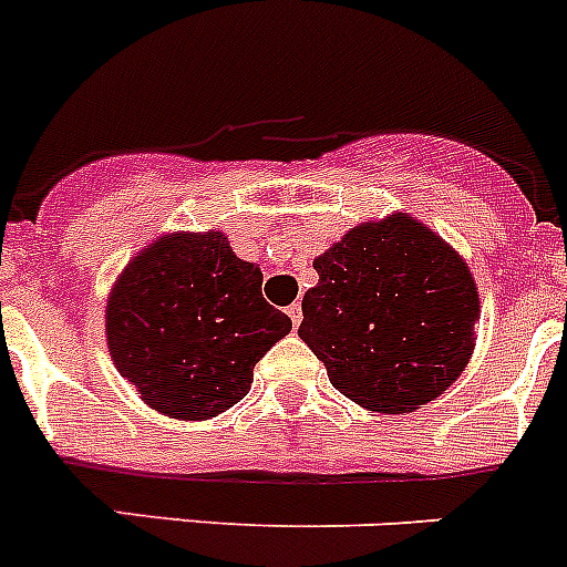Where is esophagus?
Here are the masks:
<instances>
[{
	"label": "esophagus",
	"instance_id": "esophagus-1",
	"mask_svg": "<svg viewBox=\"0 0 567 567\" xmlns=\"http://www.w3.org/2000/svg\"><path fill=\"white\" fill-rule=\"evenodd\" d=\"M287 315H289V320H292V326L298 328L300 320H303V306L292 303V306H289V309H287Z\"/></svg>",
	"mask_w": 567,
	"mask_h": 567
}]
</instances>
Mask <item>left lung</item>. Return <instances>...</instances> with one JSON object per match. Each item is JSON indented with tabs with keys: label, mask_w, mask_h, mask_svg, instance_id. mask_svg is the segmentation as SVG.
<instances>
[{
	"label": "left lung",
	"mask_w": 567,
	"mask_h": 567,
	"mask_svg": "<svg viewBox=\"0 0 567 567\" xmlns=\"http://www.w3.org/2000/svg\"><path fill=\"white\" fill-rule=\"evenodd\" d=\"M298 333L342 395L373 412L434 401L473 353L478 295L460 256L412 217L348 230L315 258Z\"/></svg>",
	"instance_id": "8db88e82"
}]
</instances>
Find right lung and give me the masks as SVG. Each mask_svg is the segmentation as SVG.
I'll return each instance as SVG.
<instances>
[{
    "label": "right lung",
    "mask_w": 567,
    "mask_h": 567,
    "mask_svg": "<svg viewBox=\"0 0 567 567\" xmlns=\"http://www.w3.org/2000/svg\"><path fill=\"white\" fill-rule=\"evenodd\" d=\"M116 370L158 412L208 420L247 395L256 361L292 331L261 269L219 230L172 234L133 258L105 311Z\"/></svg>",
    "instance_id": "obj_1"
}]
</instances>
